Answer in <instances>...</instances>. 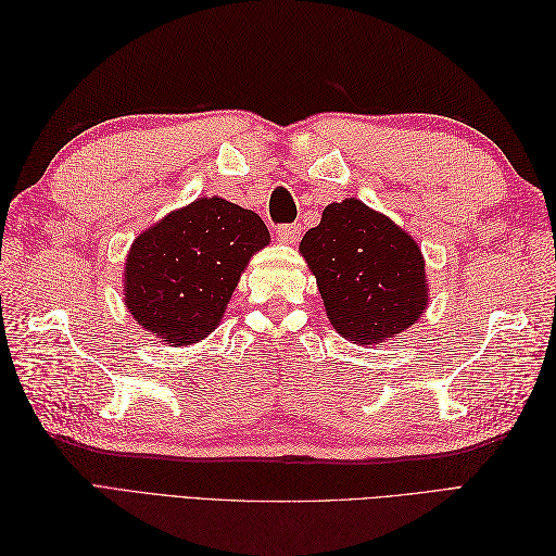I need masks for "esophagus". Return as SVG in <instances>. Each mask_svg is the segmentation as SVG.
<instances>
[{"mask_svg": "<svg viewBox=\"0 0 556 556\" xmlns=\"http://www.w3.org/2000/svg\"><path fill=\"white\" fill-rule=\"evenodd\" d=\"M299 233H301V225H280L276 229L278 241L285 245H294L299 241Z\"/></svg>", "mask_w": 556, "mask_h": 556, "instance_id": "obj_1", "label": "esophagus"}]
</instances>
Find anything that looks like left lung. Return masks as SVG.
I'll return each mask as SVG.
<instances>
[{"label":"left lung","instance_id":"left-lung-1","mask_svg":"<svg viewBox=\"0 0 556 556\" xmlns=\"http://www.w3.org/2000/svg\"><path fill=\"white\" fill-rule=\"evenodd\" d=\"M329 323L359 345L406 331L427 308L422 250L390 217L359 199L329 204L301 239Z\"/></svg>","mask_w":556,"mask_h":556}]
</instances>
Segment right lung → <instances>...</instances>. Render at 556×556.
Wrapping results in <instances>:
<instances>
[{
    "instance_id": "right-lung-1",
    "label": "right lung",
    "mask_w": 556,
    "mask_h": 556,
    "mask_svg": "<svg viewBox=\"0 0 556 556\" xmlns=\"http://www.w3.org/2000/svg\"><path fill=\"white\" fill-rule=\"evenodd\" d=\"M271 237L257 213L204 197L146 229L125 264V306L166 345L201 341L220 323L250 257Z\"/></svg>"
}]
</instances>
